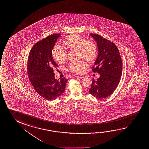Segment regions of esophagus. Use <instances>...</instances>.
<instances>
[{
    "label": "esophagus",
    "instance_id": "esophagus-1",
    "mask_svg": "<svg viewBox=\"0 0 149 149\" xmlns=\"http://www.w3.org/2000/svg\"><path fill=\"white\" fill-rule=\"evenodd\" d=\"M76 77H77V78H81H81H84V76L77 75V76H76Z\"/></svg>",
    "mask_w": 149,
    "mask_h": 149
}]
</instances>
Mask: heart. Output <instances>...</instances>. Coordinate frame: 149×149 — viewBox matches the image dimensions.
<instances>
[{"instance_id":"1","label":"heart","mask_w":149,"mask_h":149,"mask_svg":"<svg viewBox=\"0 0 149 149\" xmlns=\"http://www.w3.org/2000/svg\"><path fill=\"white\" fill-rule=\"evenodd\" d=\"M65 46L69 49L78 50V56L89 61L95 59L97 54V47L94 42L87 40L79 35L73 34L64 42ZM54 61L58 63H64L67 59V53L59 45L54 47L52 51ZM88 66V63L84 60L73 61L68 65L70 71L76 73H82Z\"/></svg>"}]
</instances>
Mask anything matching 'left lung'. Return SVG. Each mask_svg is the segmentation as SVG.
I'll return each instance as SVG.
<instances>
[{"label": "left lung", "mask_w": 149, "mask_h": 149, "mask_svg": "<svg viewBox=\"0 0 149 149\" xmlns=\"http://www.w3.org/2000/svg\"><path fill=\"white\" fill-rule=\"evenodd\" d=\"M97 42L98 56L92 71L100 77L93 83L89 92L98 99L107 98L120 83L122 73V61L118 49L113 42L99 35L90 34Z\"/></svg>", "instance_id": "left-lung-1"}]
</instances>
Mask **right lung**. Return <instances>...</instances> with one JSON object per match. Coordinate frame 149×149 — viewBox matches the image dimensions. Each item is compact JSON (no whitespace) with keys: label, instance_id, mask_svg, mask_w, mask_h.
Here are the masks:
<instances>
[{"label":"right lung","instance_id":"obj_1","mask_svg":"<svg viewBox=\"0 0 149 149\" xmlns=\"http://www.w3.org/2000/svg\"><path fill=\"white\" fill-rule=\"evenodd\" d=\"M60 34L49 35L37 42L29 52L27 74L37 93L47 100H54L64 93L68 79L54 77L53 68L58 66L52 56V50Z\"/></svg>","mask_w":149,"mask_h":149}]
</instances>
